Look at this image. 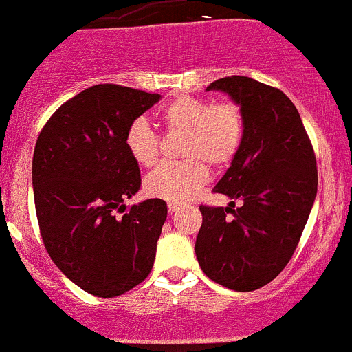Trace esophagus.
I'll use <instances>...</instances> for the list:
<instances>
[{
    "label": "esophagus",
    "mask_w": 352,
    "mask_h": 352,
    "mask_svg": "<svg viewBox=\"0 0 352 352\" xmlns=\"http://www.w3.org/2000/svg\"><path fill=\"white\" fill-rule=\"evenodd\" d=\"M180 209L179 204H175V202H168V211L170 212H177Z\"/></svg>",
    "instance_id": "34e87169"
}]
</instances>
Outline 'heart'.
<instances>
[{
    "label": "heart",
    "mask_w": 352,
    "mask_h": 352,
    "mask_svg": "<svg viewBox=\"0 0 352 352\" xmlns=\"http://www.w3.org/2000/svg\"><path fill=\"white\" fill-rule=\"evenodd\" d=\"M160 124L166 133H184L180 163H163L148 175L144 189L163 201H190L209 180L211 163L225 168L239 155L245 140V116L235 100L179 95L162 109ZM124 144L131 158L144 168L160 160V138L144 120H134L126 131Z\"/></svg>",
    "instance_id": "1"
}]
</instances>
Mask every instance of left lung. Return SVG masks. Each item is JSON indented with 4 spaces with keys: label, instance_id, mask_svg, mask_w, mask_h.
Segmentation results:
<instances>
[{
    "label": "left lung",
    "instance_id": "1",
    "mask_svg": "<svg viewBox=\"0 0 352 352\" xmlns=\"http://www.w3.org/2000/svg\"><path fill=\"white\" fill-rule=\"evenodd\" d=\"M208 90L226 91L243 110V144L212 189L243 204L199 206L196 255L214 283L254 291L271 283L296 250L317 196V158L300 113L279 88L226 76Z\"/></svg>",
    "mask_w": 352,
    "mask_h": 352
}]
</instances>
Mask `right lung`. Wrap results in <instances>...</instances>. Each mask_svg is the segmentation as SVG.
<instances>
[{
    "label": "right lung",
    "mask_w": 352,
    "mask_h": 352,
    "mask_svg": "<svg viewBox=\"0 0 352 352\" xmlns=\"http://www.w3.org/2000/svg\"><path fill=\"white\" fill-rule=\"evenodd\" d=\"M158 100V94L95 85L56 110L35 143L32 184L44 247L66 278L94 296L127 293L153 267L166 202L126 208L141 173L124 136Z\"/></svg>",
    "instance_id": "obj_1"
}]
</instances>
